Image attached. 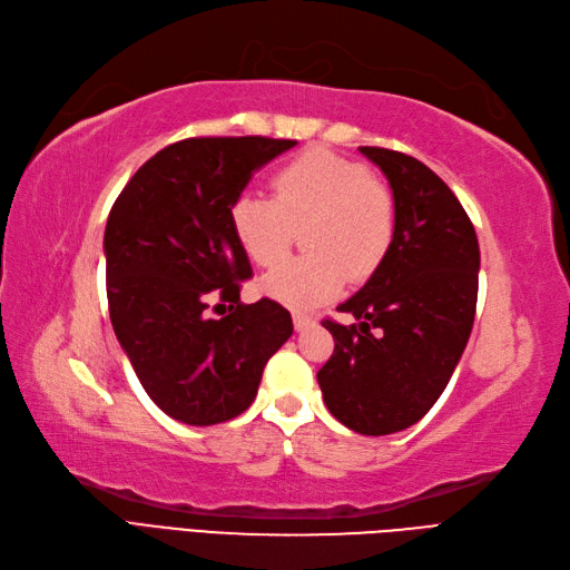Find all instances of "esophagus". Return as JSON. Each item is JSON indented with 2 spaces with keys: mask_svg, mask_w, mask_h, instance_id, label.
Masks as SVG:
<instances>
[{
  "mask_svg": "<svg viewBox=\"0 0 570 570\" xmlns=\"http://www.w3.org/2000/svg\"><path fill=\"white\" fill-rule=\"evenodd\" d=\"M292 321H294V330H308V327H313L316 325V318H311V316H306V313H294L292 316Z\"/></svg>",
  "mask_w": 570,
  "mask_h": 570,
  "instance_id": "34e87169",
  "label": "esophagus"
}]
</instances>
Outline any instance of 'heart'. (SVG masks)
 <instances>
[{"label": "heart", "instance_id": "heart-1", "mask_svg": "<svg viewBox=\"0 0 570 570\" xmlns=\"http://www.w3.org/2000/svg\"><path fill=\"white\" fill-rule=\"evenodd\" d=\"M273 198L240 193L230 203V230L247 257L271 266L285 257L302 228L306 257L278 264L259 281L264 297L289 308H313L337 297L351 278L375 273L394 245L396 203L365 165L311 148L271 176Z\"/></svg>", "mask_w": 570, "mask_h": 570}]
</instances>
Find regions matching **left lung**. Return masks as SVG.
Instances as JSON below:
<instances>
[{"label": "left lung", "mask_w": 570, "mask_h": 570, "mask_svg": "<svg viewBox=\"0 0 570 570\" xmlns=\"http://www.w3.org/2000/svg\"><path fill=\"white\" fill-rule=\"evenodd\" d=\"M389 179L396 235L384 264L323 321L335 351L318 370L327 410L365 436L420 422L443 394L472 335L481 252L474 224L439 176L405 153L363 146Z\"/></svg>", "instance_id": "8db88e82"}]
</instances>
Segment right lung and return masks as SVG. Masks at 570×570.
Listing matches in <instances>:
<instances>
[{
    "mask_svg": "<svg viewBox=\"0 0 570 570\" xmlns=\"http://www.w3.org/2000/svg\"><path fill=\"white\" fill-rule=\"evenodd\" d=\"M294 144L266 136L176 141L131 176L108 214L112 330L150 401L184 424L238 417L292 335L278 302H240L252 266L228 209L252 174ZM214 298L229 304L228 317L208 316Z\"/></svg>",
    "mask_w": 570,
    "mask_h": 570,
    "instance_id": "add662e5",
    "label": "right lung"
}]
</instances>
